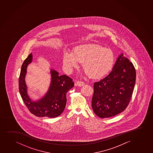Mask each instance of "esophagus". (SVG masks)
Segmentation results:
<instances>
[{
  "mask_svg": "<svg viewBox=\"0 0 153 153\" xmlns=\"http://www.w3.org/2000/svg\"><path fill=\"white\" fill-rule=\"evenodd\" d=\"M84 85H85V83L83 82H81V81H77L75 83V85L76 86H79V87H82Z\"/></svg>",
  "mask_w": 153,
  "mask_h": 153,
  "instance_id": "34e87169",
  "label": "esophagus"
}]
</instances>
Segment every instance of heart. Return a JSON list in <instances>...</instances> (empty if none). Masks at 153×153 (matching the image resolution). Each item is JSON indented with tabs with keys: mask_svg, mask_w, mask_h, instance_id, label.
<instances>
[{
	"mask_svg": "<svg viewBox=\"0 0 153 153\" xmlns=\"http://www.w3.org/2000/svg\"><path fill=\"white\" fill-rule=\"evenodd\" d=\"M79 61L87 74L91 77L100 78L109 72L113 66L115 56L111 49L95 44H85L75 47L73 52H65L63 63L68 71L78 65Z\"/></svg>",
	"mask_w": 153,
	"mask_h": 153,
	"instance_id": "1",
	"label": "heart"
}]
</instances>
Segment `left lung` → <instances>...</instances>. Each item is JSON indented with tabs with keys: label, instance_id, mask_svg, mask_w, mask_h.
I'll use <instances>...</instances> for the list:
<instances>
[{
	"label": "left lung",
	"instance_id": "8db88e82",
	"mask_svg": "<svg viewBox=\"0 0 153 153\" xmlns=\"http://www.w3.org/2000/svg\"><path fill=\"white\" fill-rule=\"evenodd\" d=\"M135 79L133 64L121 54L109 75L94 83L91 105L94 113L104 118L123 111L131 99Z\"/></svg>",
	"mask_w": 153,
	"mask_h": 153
}]
</instances>
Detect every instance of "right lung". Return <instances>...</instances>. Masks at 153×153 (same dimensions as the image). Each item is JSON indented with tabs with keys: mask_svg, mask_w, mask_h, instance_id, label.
<instances>
[{
	"mask_svg": "<svg viewBox=\"0 0 153 153\" xmlns=\"http://www.w3.org/2000/svg\"><path fill=\"white\" fill-rule=\"evenodd\" d=\"M30 53L24 60L21 67L19 80V89L24 104L31 113L37 117L55 118L61 114L66 104V93L73 87V79L65 75H60L58 71L51 70V81L49 88L42 99L32 101L27 94L25 77L27 67L32 62Z\"/></svg>",
	"mask_w": 153,
	"mask_h": 153,
	"instance_id": "add662e5",
	"label": "right lung"
}]
</instances>
